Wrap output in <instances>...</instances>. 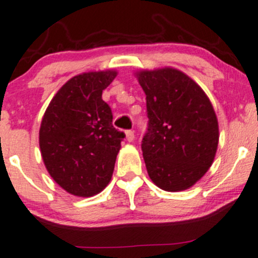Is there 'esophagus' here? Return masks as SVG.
Returning <instances> with one entry per match:
<instances>
[{
  "label": "esophagus",
  "mask_w": 258,
  "mask_h": 258,
  "mask_svg": "<svg viewBox=\"0 0 258 258\" xmlns=\"http://www.w3.org/2000/svg\"><path fill=\"white\" fill-rule=\"evenodd\" d=\"M126 140H127V142H134V140H135L134 131H131V130L126 131Z\"/></svg>",
  "instance_id": "34e87169"
}]
</instances>
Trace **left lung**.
Listing matches in <instances>:
<instances>
[{"instance_id": "8db88e82", "label": "left lung", "mask_w": 258, "mask_h": 258, "mask_svg": "<svg viewBox=\"0 0 258 258\" xmlns=\"http://www.w3.org/2000/svg\"><path fill=\"white\" fill-rule=\"evenodd\" d=\"M135 75L147 97L142 151L149 177L164 191L192 187L213 164L219 142L211 100L194 79L172 67Z\"/></svg>"}]
</instances>
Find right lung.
<instances>
[{"label":"right lung","instance_id":"right-lung-1","mask_svg":"<svg viewBox=\"0 0 258 258\" xmlns=\"http://www.w3.org/2000/svg\"><path fill=\"white\" fill-rule=\"evenodd\" d=\"M115 70L75 76L51 99L42 116L39 146L50 176L69 194L92 197L109 185L123 132L112 126L101 99Z\"/></svg>","mask_w":258,"mask_h":258}]
</instances>
